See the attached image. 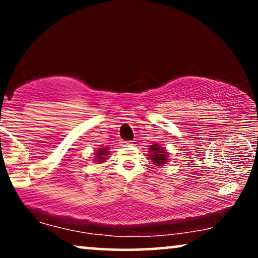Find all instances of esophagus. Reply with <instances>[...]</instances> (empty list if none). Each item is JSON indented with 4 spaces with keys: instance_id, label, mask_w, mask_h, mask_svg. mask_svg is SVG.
I'll list each match as a JSON object with an SVG mask.
<instances>
[{
    "instance_id": "obj_1",
    "label": "esophagus",
    "mask_w": 258,
    "mask_h": 258,
    "mask_svg": "<svg viewBox=\"0 0 258 258\" xmlns=\"http://www.w3.org/2000/svg\"><path fill=\"white\" fill-rule=\"evenodd\" d=\"M134 141H123L122 144L123 146H128V144H133Z\"/></svg>"
}]
</instances>
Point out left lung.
<instances>
[{"mask_svg": "<svg viewBox=\"0 0 258 258\" xmlns=\"http://www.w3.org/2000/svg\"><path fill=\"white\" fill-rule=\"evenodd\" d=\"M148 156L150 157V160L154 162V164L156 167H162L168 162V155L169 153L165 150V148H162L160 144H153L150 146V149L148 151Z\"/></svg>", "mask_w": 258, "mask_h": 258, "instance_id": "obj_1", "label": "left lung"}]
</instances>
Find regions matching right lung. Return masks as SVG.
<instances>
[{"mask_svg":"<svg viewBox=\"0 0 258 258\" xmlns=\"http://www.w3.org/2000/svg\"><path fill=\"white\" fill-rule=\"evenodd\" d=\"M109 155L108 148H98L96 153H95V161L98 162V163H102L107 160V156Z\"/></svg>","mask_w":258,"mask_h":258,"instance_id":"obj_1","label":"right lung"}]
</instances>
